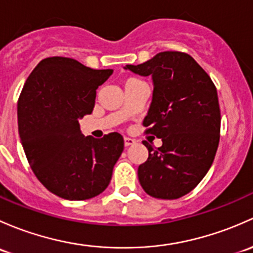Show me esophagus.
<instances>
[{"label":"esophagus","instance_id":"34e87169","mask_svg":"<svg viewBox=\"0 0 253 253\" xmlns=\"http://www.w3.org/2000/svg\"><path fill=\"white\" fill-rule=\"evenodd\" d=\"M134 144H135L134 139H131V137H124V145H126V147L134 145Z\"/></svg>","mask_w":253,"mask_h":253}]
</instances>
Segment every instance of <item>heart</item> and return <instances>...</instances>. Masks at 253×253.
Listing matches in <instances>:
<instances>
[{"mask_svg": "<svg viewBox=\"0 0 253 253\" xmlns=\"http://www.w3.org/2000/svg\"><path fill=\"white\" fill-rule=\"evenodd\" d=\"M132 80H136V79H132V78H131V79H127V80H126V83H129V82H132Z\"/></svg>", "mask_w": 253, "mask_h": 253, "instance_id": "b5f03b06", "label": "heart"}]
</instances>
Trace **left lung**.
<instances>
[{
  "mask_svg": "<svg viewBox=\"0 0 253 253\" xmlns=\"http://www.w3.org/2000/svg\"><path fill=\"white\" fill-rule=\"evenodd\" d=\"M126 69L152 77V102L144 126L146 134L162 139L153 148L144 141L148 158L137 176L146 194L174 200L189 194L210 170L220 134L217 88L190 54L165 51Z\"/></svg>",
  "mask_w": 253,
  "mask_h": 253,
  "instance_id": "left-lung-1",
  "label": "left lung"
}]
</instances>
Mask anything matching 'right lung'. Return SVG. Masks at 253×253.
Here are the masks:
<instances>
[{
  "instance_id": "1",
  "label": "right lung",
  "mask_w": 253,
  "mask_h": 253,
  "mask_svg": "<svg viewBox=\"0 0 253 253\" xmlns=\"http://www.w3.org/2000/svg\"><path fill=\"white\" fill-rule=\"evenodd\" d=\"M112 69H91L67 57L42 59L18 100V129L28 162L52 194L72 201L105 191L124 150L123 136H84L79 119L95 106Z\"/></svg>"
}]
</instances>
